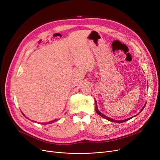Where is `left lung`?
I'll return each instance as SVG.
<instances>
[{"instance_id":"1","label":"left lung","mask_w":160,"mask_h":160,"mask_svg":"<svg viewBox=\"0 0 160 160\" xmlns=\"http://www.w3.org/2000/svg\"><path fill=\"white\" fill-rule=\"evenodd\" d=\"M145 105H146V104H145V106H143V108H142L141 109V110L140 111V112H139V113H141V112H142V110H143V109H144V108H145ZM95 106H96V107H95V110H96V112H97V113H98L99 115H100L101 117H102L103 118H104V119H107V120H108V121H112V122L121 123V122H125V121H128V120H130V119H132V117H130V118H128V119H124V120H122V121H115V120H114V119H113L109 118V117H108L105 116L104 115H103L102 113H100V112L98 111V108H97V104H96V101H95ZM139 113H138V114H139ZM133 117H135V116H133Z\"/></svg>"}]
</instances>
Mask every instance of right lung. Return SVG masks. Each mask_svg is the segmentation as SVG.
<instances>
[{
	"label": "right lung",
	"mask_w": 160,
	"mask_h": 160,
	"mask_svg": "<svg viewBox=\"0 0 160 160\" xmlns=\"http://www.w3.org/2000/svg\"><path fill=\"white\" fill-rule=\"evenodd\" d=\"M24 115V114H23ZM33 121V122H35V121ZM55 121H57V120H54V121H50V122H46V123H42V124H50V123H51V122H55Z\"/></svg>",
	"instance_id": "1"
}]
</instances>
